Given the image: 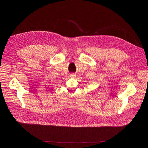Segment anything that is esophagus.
Segmentation results:
<instances>
[{
	"mask_svg": "<svg viewBox=\"0 0 148 148\" xmlns=\"http://www.w3.org/2000/svg\"><path fill=\"white\" fill-rule=\"evenodd\" d=\"M75 76H76V75H75L74 73L70 74V75H69V77H71V78H74V77H75Z\"/></svg>",
	"mask_w": 148,
	"mask_h": 148,
	"instance_id": "esophagus-1",
	"label": "esophagus"
}]
</instances>
